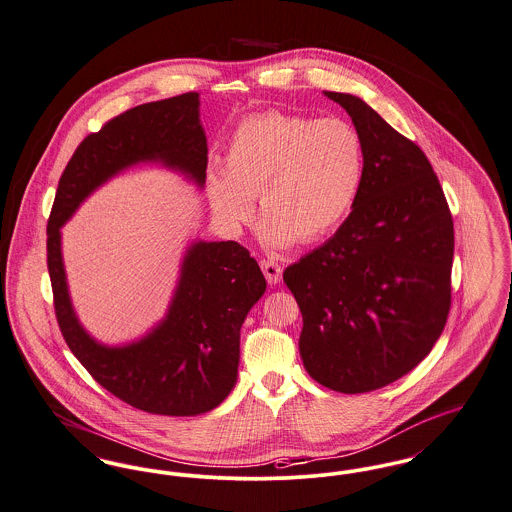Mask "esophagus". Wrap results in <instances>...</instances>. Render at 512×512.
I'll list each match as a JSON object with an SVG mask.
<instances>
[{
    "instance_id": "1",
    "label": "esophagus",
    "mask_w": 512,
    "mask_h": 512,
    "mask_svg": "<svg viewBox=\"0 0 512 512\" xmlns=\"http://www.w3.org/2000/svg\"><path fill=\"white\" fill-rule=\"evenodd\" d=\"M260 268H262V272L266 275V279H268V283H270V285H275L277 281H281L283 268H281L273 258H266V260H262V262H260Z\"/></svg>"
}]
</instances>
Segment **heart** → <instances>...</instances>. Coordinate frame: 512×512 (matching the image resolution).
I'll list each match as a JSON object with an SVG mask.
<instances>
[{
  "label": "heart",
  "instance_id": "heart-1",
  "mask_svg": "<svg viewBox=\"0 0 512 512\" xmlns=\"http://www.w3.org/2000/svg\"><path fill=\"white\" fill-rule=\"evenodd\" d=\"M363 176V141L349 122L268 112L237 128L207 194L215 217L231 229L250 221L258 198L262 239L289 246L334 233L357 202Z\"/></svg>",
  "mask_w": 512,
  "mask_h": 512
}]
</instances>
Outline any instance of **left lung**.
<instances>
[{"label":"left lung","mask_w":512,"mask_h":512,"mask_svg":"<svg viewBox=\"0 0 512 512\" xmlns=\"http://www.w3.org/2000/svg\"><path fill=\"white\" fill-rule=\"evenodd\" d=\"M365 149V176L330 240L283 272L303 314L299 351L318 384L363 394L415 369L450 310L452 215L425 153L345 93Z\"/></svg>","instance_id":"obj_1"}]
</instances>
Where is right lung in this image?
<instances>
[{"mask_svg": "<svg viewBox=\"0 0 512 512\" xmlns=\"http://www.w3.org/2000/svg\"><path fill=\"white\" fill-rule=\"evenodd\" d=\"M141 161H161L204 186L207 139L198 93L130 108L75 149L46 229L54 310L71 353L110 394L155 415H200L233 390L240 326L266 291L264 273L244 246L235 240L194 242L167 318L124 347L93 340L69 301L60 227L95 188Z\"/></svg>", "mask_w": 512, "mask_h": 512, "instance_id": "obj_1", "label": "right lung"}]
</instances>
